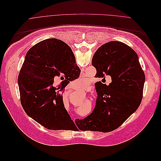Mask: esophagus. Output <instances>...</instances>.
<instances>
[{"label": "esophagus", "mask_w": 161, "mask_h": 161, "mask_svg": "<svg viewBox=\"0 0 161 161\" xmlns=\"http://www.w3.org/2000/svg\"><path fill=\"white\" fill-rule=\"evenodd\" d=\"M72 88H73V89H75V88H76V87H75V86H72Z\"/></svg>", "instance_id": "1"}]
</instances>
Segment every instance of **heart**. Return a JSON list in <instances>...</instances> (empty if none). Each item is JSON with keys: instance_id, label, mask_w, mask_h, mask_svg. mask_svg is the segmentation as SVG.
<instances>
[{"instance_id": "b5f03b06", "label": "heart", "mask_w": 161, "mask_h": 161, "mask_svg": "<svg viewBox=\"0 0 161 161\" xmlns=\"http://www.w3.org/2000/svg\"><path fill=\"white\" fill-rule=\"evenodd\" d=\"M76 85L78 86H85L88 85V81L84 77H80L75 80Z\"/></svg>"}]
</instances>
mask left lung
<instances>
[{"mask_svg": "<svg viewBox=\"0 0 161 161\" xmlns=\"http://www.w3.org/2000/svg\"><path fill=\"white\" fill-rule=\"evenodd\" d=\"M65 51L74 55L69 45ZM96 76L111 77L109 85L96 82L97 99L92 113L76 121L80 130L108 132L122 124L138 109L142 99L145 75L136 52L125 43L112 41L99 47L92 59Z\"/></svg>", "mask_w": 161, "mask_h": 161, "instance_id": "left-lung-1", "label": "left lung"}]
</instances>
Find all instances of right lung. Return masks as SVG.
I'll list each match as a JSON object with an SVG mask.
<instances>
[{
    "mask_svg": "<svg viewBox=\"0 0 161 161\" xmlns=\"http://www.w3.org/2000/svg\"><path fill=\"white\" fill-rule=\"evenodd\" d=\"M61 42L50 38L31 47L18 76L24 111L43 127L53 130H66L75 124L64 108L62 92L69 81L80 74L75 56L65 51ZM56 77L65 79L60 87L53 84Z\"/></svg>",
    "mask_w": 161,
    "mask_h": 161,
    "instance_id": "add662e5",
    "label": "right lung"
}]
</instances>
